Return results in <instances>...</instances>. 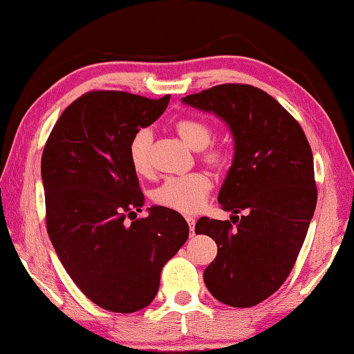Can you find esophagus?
Returning a JSON list of instances; mask_svg holds the SVG:
<instances>
[{"label": "esophagus", "instance_id": "34e87169", "mask_svg": "<svg viewBox=\"0 0 354 354\" xmlns=\"http://www.w3.org/2000/svg\"><path fill=\"white\" fill-rule=\"evenodd\" d=\"M185 220H187V223H189V226H190V234L194 236V230H195V217H192V215H187V217H185Z\"/></svg>", "mask_w": 354, "mask_h": 354}]
</instances>
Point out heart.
Returning <instances> with one entry per match:
<instances>
[{"label": "heart", "mask_w": 354, "mask_h": 354, "mask_svg": "<svg viewBox=\"0 0 354 354\" xmlns=\"http://www.w3.org/2000/svg\"><path fill=\"white\" fill-rule=\"evenodd\" d=\"M176 133L192 149H201V160L212 169H223L230 162V151L221 145H211L212 127L200 117L178 120ZM151 133L139 129L129 143V160L139 175L151 173ZM212 190V179L205 171H192L187 175L170 176L154 192L158 205L183 214H194L206 205Z\"/></svg>", "instance_id": "1"}]
</instances>
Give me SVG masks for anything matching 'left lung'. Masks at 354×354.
Masks as SVG:
<instances>
[{"label":"left lung","mask_w":354,"mask_h":354,"mask_svg":"<svg viewBox=\"0 0 354 354\" xmlns=\"http://www.w3.org/2000/svg\"><path fill=\"white\" fill-rule=\"evenodd\" d=\"M183 103L223 118L234 137V160L218 203L236 215L201 217L195 225L196 234L218 247L205 284L227 306H256L284 284L313 220L317 187L309 142L277 100L248 84H220Z\"/></svg>","instance_id":"obj_1"}]
</instances>
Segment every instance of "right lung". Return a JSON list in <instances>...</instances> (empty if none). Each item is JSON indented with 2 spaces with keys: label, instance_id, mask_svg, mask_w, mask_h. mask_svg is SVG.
Masks as SVG:
<instances>
[{
  "label": "right lung",
  "instance_id": "1",
  "mask_svg": "<svg viewBox=\"0 0 354 354\" xmlns=\"http://www.w3.org/2000/svg\"><path fill=\"white\" fill-rule=\"evenodd\" d=\"M169 101L170 95L84 93L59 117L41 154L48 236L80 290L111 313L147 308L165 262L189 237L183 215L164 206L126 223L143 206L131 139Z\"/></svg>",
  "mask_w": 354,
  "mask_h": 354
}]
</instances>
